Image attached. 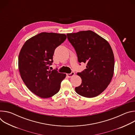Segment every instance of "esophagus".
<instances>
[{
    "instance_id": "1",
    "label": "esophagus",
    "mask_w": 135,
    "mask_h": 135,
    "mask_svg": "<svg viewBox=\"0 0 135 135\" xmlns=\"http://www.w3.org/2000/svg\"><path fill=\"white\" fill-rule=\"evenodd\" d=\"M75 75V73L74 72H71L70 74H67V76L68 78H71L72 76H73Z\"/></svg>"
}]
</instances>
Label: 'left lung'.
Instances as JSON below:
<instances>
[{
    "label": "left lung",
    "mask_w": 135,
    "mask_h": 135,
    "mask_svg": "<svg viewBox=\"0 0 135 135\" xmlns=\"http://www.w3.org/2000/svg\"><path fill=\"white\" fill-rule=\"evenodd\" d=\"M67 36L79 62L86 64V69L77 74L81 77L82 83L75 88V91L84 97H95L107 88L113 78L114 56L112 49L106 40L91 30L67 33Z\"/></svg>",
    "instance_id": "obj_1"
}]
</instances>
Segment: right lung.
Listing matches in <instances>:
<instances>
[{
	"label": "right lung",
	"instance_id": "obj_1",
	"mask_svg": "<svg viewBox=\"0 0 135 135\" xmlns=\"http://www.w3.org/2000/svg\"><path fill=\"white\" fill-rule=\"evenodd\" d=\"M65 34L42 32L27 40L18 55V69L27 87L42 98L52 97L60 90L66 74L50 70L55 49L66 39Z\"/></svg>",
	"mask_w": 135,
	"mask_h": 135
}]
</instances>
